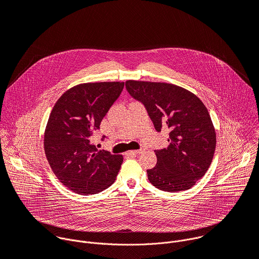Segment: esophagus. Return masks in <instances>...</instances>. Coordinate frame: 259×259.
<instances>
[{"instance_id": "34e87169", "label": "esophagus", "mask_w": 259, "mask_h": 259, "mask_svg": "<svg viewBox=\"0 0 259 259\" xmlns=\"http://www.w3.org/2000/svg\"><path fill=\"white\" fill-rule=\"evenodd\" d=\"M143 152V150H135V151H130V152H128V154H131V155H139V154H141Z\"/></svg>"}]
</instances>
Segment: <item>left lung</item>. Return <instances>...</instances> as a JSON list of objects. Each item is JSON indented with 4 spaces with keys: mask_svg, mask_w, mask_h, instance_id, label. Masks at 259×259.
I'll return each mask as SVG.
<instances>
[{
    "mask_svg": "<svg viewBox=\"0 0 259 259\" xmlns=\"http://www.w3.org/2000/svg\"><path fill=\"white\" fill-rule=\"evenodd\" d=\"M126 89L143 103L157 131L169 130L170 144L155 151L158 162L146 171L150 182L165 192L190 190L205 175L215 152L208 109L197 95L173 84L129 80Z\"/></svg>",
    "mask_w": 259,
    "mask_h": 259,
    "instance_id": "1",
    "label": "left lung"
}]
</instances>
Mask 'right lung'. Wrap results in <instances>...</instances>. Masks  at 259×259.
<instances>
[{"label":"right lung","instance_id":"right-lung-1","mask_svg":"<svg viewBox=\"0 0 259 259\" xmlns=\"http://www.w3.org/2000/svg\"><path fill=\"white\" fill-rule=\"evenodd\" d=\"M123 88L124 82L80 84L65 91L52 109L45 154L58 180L73 193L98 194L116 180L123 156L98 151L91 136Z\"/></svg>","mask_w":259,"mask_h":259}]
</instances>
